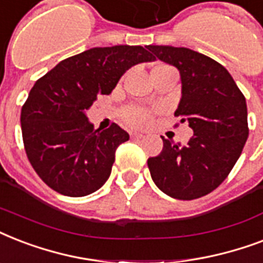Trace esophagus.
Listing matches in <instances>:
<instances>
[{
    "label": "esophagus",
    "instance_id": "34e87169",
    "mask_svg": "<svg viewBox=\"0 0 263 263\" xmlns=\"http://www.w3.org/2000/svg\"><path fill=\"white\" fill-rule=\"evenodd\" d=\"M143 136V134H140V132H131L132 139H142Z\"/></svg>",
    "mask_w": 263,
    "mask_h": 263
}]
</instances>
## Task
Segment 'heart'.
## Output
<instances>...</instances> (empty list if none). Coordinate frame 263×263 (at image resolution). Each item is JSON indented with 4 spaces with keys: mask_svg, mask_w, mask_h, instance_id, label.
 Wrapping results in <instances>:
<instances>
[{
    "mask_svg": "<svg viewBox=\"0 0 263 263\" xmlns=\"http://www.w3.org/2000/svg\"><path fill=\"white\" fill-rule=\"evenodd\" d=\"M121 120L124 123L136 128L148 127L153 121V113L146 107L129 105L121 110Z\"/></svg>",
    "mask_w": 263,
    "mask_h": 263,
    "instance_id": "1",
    "label": "heart"
}]
</instances>
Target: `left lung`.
I'll return each mask as SVG.
<instances>
[{
  "mask_svg": "<svg viewBox=\"0 0 263 263\" xmlns=\"http://www.w3.org/2000/svg\"><path fill=\"white\" fill-rule=\"evenodd\" d=\"M181 76L176 117L194 129L187 146L162 138L160 156L147 160L153 181L175 199H198L214 191L236 164L249 138L243 92L220 63L187 47L148 45Z\"/></svg>",
  "mask_w": 263,
  "mask_h": 263,
  "instance_id": "left-lung-1",
  "label": "left lung"
}]
</instances>
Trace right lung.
Listing matches in <instances>:
<instances>
[{
    "label": "right lung",
    "instance_id": "right-lung-1",
    "mask_svg": "<svg viewBox=\"0 0 263 263\" xmlns=\"http://www.w3.org/2000/svg\"><path fill=\"white\" fill-rule=\"evenodd\" d=\"M154 60L142 46L94 47L63 60L36 80L22 107L23 143L51 190L86 196L105 184L116 148L129 135L115 123L94 129L86 110L99 94H110L132 65Z\"/></svg>",
    "mask_w": 263,
    "mask_h": 263
}]
</instances>
